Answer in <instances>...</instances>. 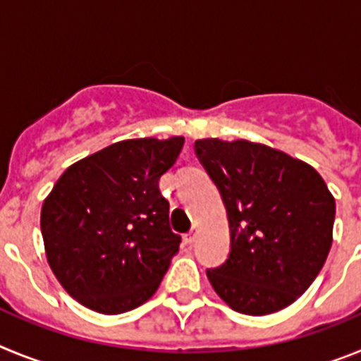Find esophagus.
<instances>
[{
    "mask_svg": "<svg viewBox=\"0 0 361 361\" xmlns=\"http://www.w3.org/2000/svg\"><path fill=\"white\" fill-rule=\"evenodd\" d=\"M197 233H199V231H197V226H193V228H191L190 231H188L186 235H184V238H186L188 244H193V242L197 240Z\"/></svg>",
    "mask_w": 361,
    "mask_h": 361,
    "instance_id": "obj_1",
    "label": "esophagus"
}]
</instances>
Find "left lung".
<instances>
[{
	"instance_id": "obj_1",
	"label": "left lung",
	"mask_w": 361,
	"mask_h": 361,
	"mask_svg": "<svg viewBox=\"0 0 361 361\" xmlns=\"http://www.w3.org/2000/svg\"><path fill=\"white\" fill-rule=\"evenodd\" d=\"M228 212L231 250L208 269L216 295L251 317L288 307L317 279L333 244L336 204L312 166L250 141H195Z\"/></svg>"
}]
</instances>
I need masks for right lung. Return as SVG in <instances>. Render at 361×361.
Segmentation results:
<instances>
[{
    "label": "right lung",
    "mask_w": 361,
    "mask_h": 361,
    "mask_svg": "<svg viewBox=\"0 0 361 361\" xmlns=\"http://www.w3.org/2000/svg\"><path fill=\"white\" fill-rule=\"evenodd\" d=\"M183 146L184 137L119 141L66 168L54 184L41 208L44 251L79 304L121 314L157 291L180 244L159 180Z\"/></svg>",
    "instance_id": "add662e5"
}]
</instances>
